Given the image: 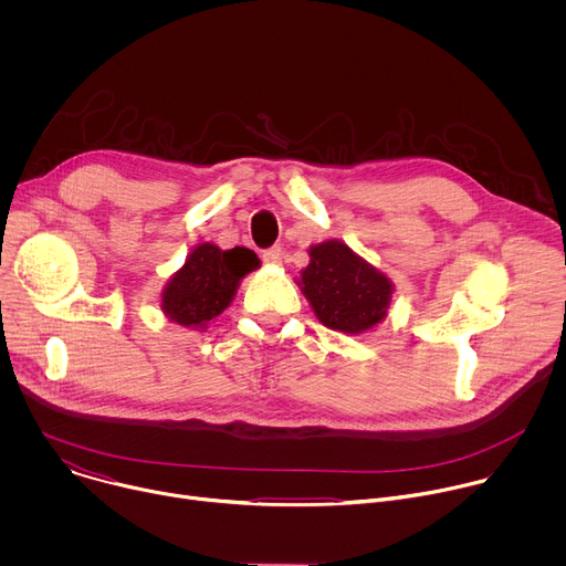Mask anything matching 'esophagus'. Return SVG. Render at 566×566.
Masks as SVG:
<instances>
[{
  "mask_svg": "<svg viewBox=\"0 0 566 566\" xmlns=\"http://www.w3.org/2000/svg\"><path fill=\"white\" fill-rule=\"evenodd\" d=\"M262 260H264L266 264H271V266H277V264H282V260H284V249H282V247H273V249H269V251L262 253Z\"/></svg>",
  "mask_w": 566,
  "mask_h": 566,
  "instance_id": "34e87169",
  "label": "esophagus"
}]
</instances>
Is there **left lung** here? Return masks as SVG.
Wrapping results in <instances>:
<instances>
[{"instance_id":"left-lung-1","label":"left lung","mask_w":566,"mask_h":566,"mask_svg":"<svg viewBox=\"0 0 566 566\" xmlns=\"http://www.w3.org/2000/svg\"><path fill=\"white\" fill-rule=\"evenodd\" d=\"M297 286L322 325L340 334H365L387 317L391 280L356 255L345 241L327 239L308 249Z\"/></svg>"}]
</instances>
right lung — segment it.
<instances>
[{"label":"right lung","instance_id":"add662e5","mask_svg":"<svg viewBox=\"0 0 566 566\" xmlns=\"http://www.w3.org/2000/svg\"><path fill=\"white\" fill-rule=\"evenodd\" d=\"M258 266L260 260L249 249L221 251L206 241L190 251L186 264L170 277L160 293V308L181 327L206 329L230 306L239 282Z\"/></svg>","mask_w":566,"mask_h":566}]
</instances>
